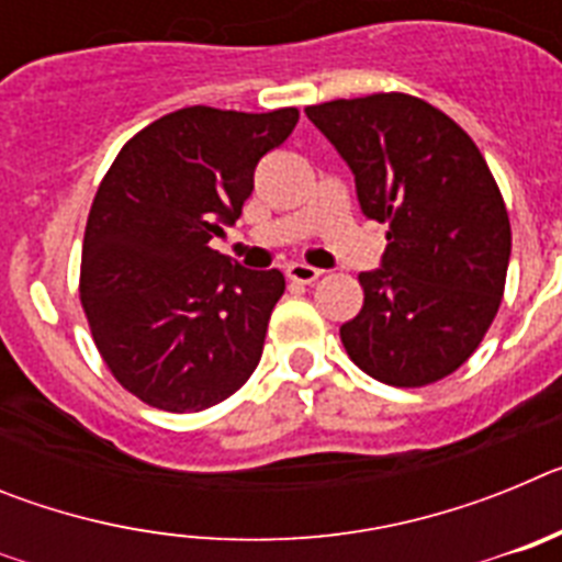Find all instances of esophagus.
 Instances as JSON below:
<instances>
[{"instance_id": "esophagus-1", "label": "esophagus", "mask_w": 562, "mask_h": 562, "mask_svg": "<svg viewBox=\"0 0 562 562\" xmlns=\"http://www.w3.org/2000/svg\"><path fill=\"white\" fill-rule=\"evenodd\" d=\"M321 276H324V270H317V267H310V265H301V261H295V265L286 267V278H290V281H295V284H312V281H317Z\"/></svg>"}]
</instances>
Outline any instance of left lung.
I'll return each instance as SVG.
<instances>
[{
  "label": "left lung",
  "mask_w": 562,
  "mask_h": 562,
  "mask_svg": "<svg viewBox=\"0 0 562 562\" xmlns=\"http://www.w3.org/2000/svg\"><path fill=\"white\" fill-rule=\"evenodd\" d=\"M306 117L349 162L362 213L389 225L342 346L385 385L439 382L479 349L504 297L513 231L493 171L453 117L405 92L317 103Z\"/></svg>",
  "instance_id": "obj_1"
}]
</instances>
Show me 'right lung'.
<instances>
[{
	"mask_svg": "<svg viewBox=\"0 0 562 562\" xmlns=\"http://www.w3.org/2000/svg\"><path fill=\"white\" fill-rule=\"evenodd\" d=\"M297 109L186 106L137 132L98 186L81 250V306L106 369L151 408L196 414L256 371L278 270L213 250Z\"/></svg>",
	"mask_w": 562,
	"mask_h": 562,
	"instance_id": "obj_1",
	"label": "right lung"
}]
</instances>
